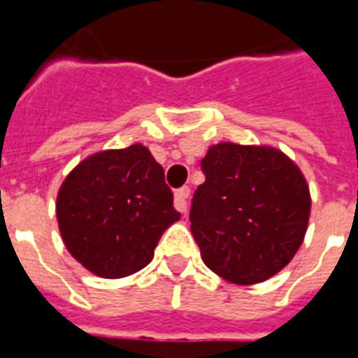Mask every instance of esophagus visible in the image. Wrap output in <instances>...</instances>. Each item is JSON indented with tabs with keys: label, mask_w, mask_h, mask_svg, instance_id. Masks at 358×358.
<instances>
[{
	"label": "esophagus",
	"mask_w": 358,
	"mask_h": 358,
	"mask_svg": "<svg viewBox=\"0 0 358 358\" xmlns=\"http://www.w3.org/2000/svg\"><path fill=\"white\" fill-rule=\"evenodd\" d=\"M187 197H189V187L184 186L176 189V194H174V207L180 213H187Z\"/></svg>",
	"instance_id": "obj_1"
}]
</instances>
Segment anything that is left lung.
I'll use <instances>...</instances> for the list:
<instances>
[{"instance_id":"obj_1","label":"left lung","mask_w":358,"mask_h":358,"mask_svg":"<svg viewBox=\"0 0 358 358\" xmlns=\"http://www.w3.org/2000/svg\"><path fill=\"white\" fill-rule=\"evenodd\" d=\"M201 171L189 222L203 263L234 284L274 276L307 232L310 195L299 169L278 149L218 143Z\"/></svg>"}]
</instances>
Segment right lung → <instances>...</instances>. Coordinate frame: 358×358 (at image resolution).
<instances>
[{"mask_svg":"<svg viewBox=\"0 0 358 358\" xmlns=\"http://www.w3.org/2000/svg\"><path fill=\"white\" fill-rule=\"evenodd\" d=\"M172 199L148 148L101 151L84 159L59 189V230L90 272L130 276L151 263L163 232L180 218Z\"/></svg>","mask_w":358,"mask_h":358,"instance_id":"obj_1","label":"right lung"}]
</instances>
